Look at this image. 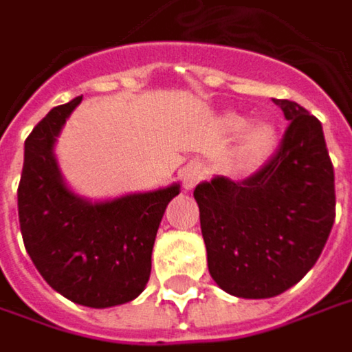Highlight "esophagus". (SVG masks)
I'll return each instance as SVG.
<instances>
[{
    "label": "esophagus",
    "mask_w": 352,
    "mask_h": 352,
    "mask_svg": "<svg viewBox=\"0 0 352 352\" xmlns=\"http://www.w3.org/2000/svg\"><path fill=\"white\" fill-rule=\"evenodd\" d=\"M206 176V168L200 162H190L184 170H182V180H184V188L192 190L202 178Z\"/></svg>",
    "instance_id": "1"
}]
</instances>
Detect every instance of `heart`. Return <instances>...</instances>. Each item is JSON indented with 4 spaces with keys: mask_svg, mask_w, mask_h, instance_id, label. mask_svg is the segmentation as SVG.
I'll return each instance as SVG.
<instances>
[{
    "mask_svg": "<svg viewBox=\"0 0 352 352\" xmlns=\"http://www.w3.org/2000/svg\"><path fill=\"white\" fill-rule=\"evenodd\" d=\"M244 127L247 130L244 131L242 140H240V158L248 164L261 162L274 144V128H272V124H268L264 120L252 122L246 126V118L234 112L224 116L226 132L239 134Z\"/></svg>",
    "mask_w": 352,
    "mask_h": 352,
    "instance_id": "b5f03b06",
    "label": "heart"
}]
</instances>
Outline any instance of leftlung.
Segmentation results:
<instances>
[{"label": "left lung", "instance_id": "8db88e82", "mask_svg": "<svg viewBox=\"0 0 352 352\" xmlns=\"http://www.w3.org/2000/svg\"><path fill=\"white\" fill-rule=\"evenodd\" d=\"M274 156L242 182L214 176L194 188L214 283L239 298H272L318 261L335 222V172L320 122L290 100Z\"/></svg>", "mask_w": 352, "mask_h": 352}]
</instances>
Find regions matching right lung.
Instances as JSON below:
<instances>
[{"label": "right lung", "instance_id": "right-lung-1", "mask_svg": "<svg viewBox=\"0 0 352 352\" xmlns=\"http://www.w3.org/2000/svg\"><path fill=\"white\" fill-rule=\"evenodd\" d=\"M80 102L82 96L50 110L25 140L19 228L32 263L52 289L76 305L110 309L146 289L156 232L180 182L108 200L74 192L63 178L56 142Z\"/></svg>", "mask_w": 352, "mask_h": 352}]
</instances>
